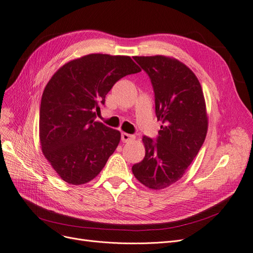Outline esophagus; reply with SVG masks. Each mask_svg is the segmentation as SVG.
<instances>
[{"label":"esophagus","mask_w":253,"mask_h":253,"mask_svg":"<svg viewBox=\"0 0 253 253\" xmlns=\"http://www.w3.org/2000/svg\"><path fill=\"white\" fill-rule=\"evenodd\" d=\"M134 139L133 135H129L126 133H121V141H123L124 143H127L129 141H132Z\"/></svg>","instance_id":"1"}]
</instances>
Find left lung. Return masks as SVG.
Returning a JSON list of instances; mask_svg holds the SVG:
<instances>
[{"label": "left lung", "instance_id": "left-lung-1", "mask_svg": "<svg viewBox=\"0 0 253 253\" xmlns=\"http://www.w3.org/2000/svg\"><path fill=\"white\" fill-rule=\"evenodd\" d=\"M134 59L151 81L156 115L163 126L156 142L143 137L145 157L132 170L141 184L162 190L181 178L205 142L206 100L197 77L178 60L162 55Z\"/></svg>", "mask_w": 253, "mask_h": 253}]
</instances>
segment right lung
Returning <instances> with one entry per match:
<instances>
[{
    "instance_id": "1",
    "label": "right lung",
    "mask_w": 253,
    "mask_h": 253,
    "mask_svg": "<svg viewBox=\"0 0 253 253\" xmlns=\"http://www.w3.org/2000/svg\"><path fill=\"white\" fill-rule=\"evenodd\" d=\"M139 72L128 56L90 54L65 63L48 81L40 104V145L66 183L92 180L114 153L120 132L94 119L117 81Z\"/></svg>"
}]
</instances>
